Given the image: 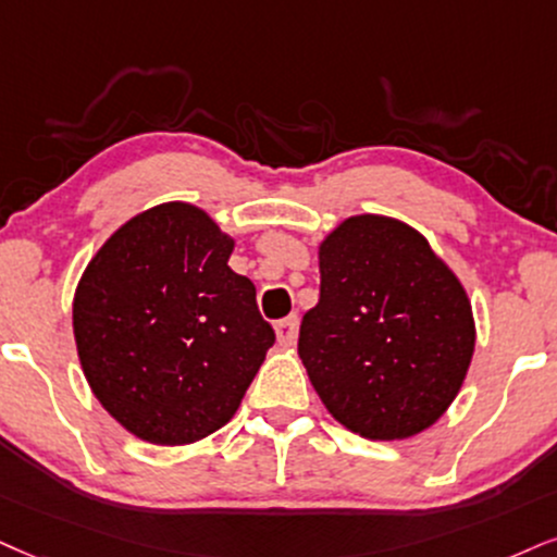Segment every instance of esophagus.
<instances>
[{"label":"esophagus","mask_w":557,"mask_h":557,"mask_svg":"<svg viewBox=\"0 0 557 557\" xmlns=\"http://www.w3.org/2000/svg\"><path fill=\"white\" fill-rule=\"evenodd\" d=\"M297 331H299L297 314H292V318L276 322V338L284 348H289V346H294V343H297Z\"/></svg>","instance_id":"34e87169"}]
</instances>
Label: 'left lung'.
<instances>
[{
  "label": "left lung",
  "instance_id": "left-lung-1",
  "mask_svg": "<svg viewBox=\"0 0 557 557\" xmlns=\"http://www.w3.org/2000/svg\"><path fill=\"white\" fill-rule=\"evenodd\" d=\"M318 263L299 359L327 413L372 442L431 429L475 354L462 281L421 232L384 214L343 219L320 239Z\"/></svg>",
  "mask_w": 557,
  "mask_h": 557
}]
</instances>
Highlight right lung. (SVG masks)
I'll use <instances>...</instances> for the list:
<instances>
[{
    "mask_svg": "<svg viewBox=\"0 0 557 557\" xmlns=\"http://www.w3.org/2000/svg\"><path fill=\"white\" fill-rule=\"evenodd\" d=\"M232 250L209 211L168 201L123 222L82 271V372L141 442L196 444L230 423L276 341L256 284L226 265Z\"/></svg>",
    "mask_w": 557,
    "mask_h": 557,
    "instance_id": "obj_1",
    "label": "right lung"
}]
</instances>
